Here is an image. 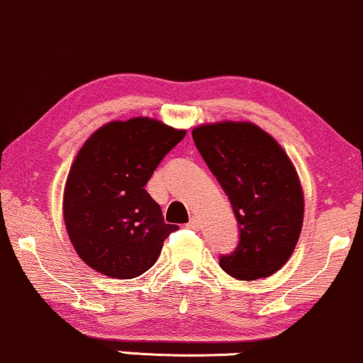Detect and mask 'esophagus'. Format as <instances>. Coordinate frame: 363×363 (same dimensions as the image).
Instances as JSON below:
<instances>
[{"label":"esophagus","instance_id":"1","mask_svg":"<svg viewBox=\"0 0 363 363\" xmlns=\"http://www.w3.org/2000/svg\"><path fill=\"white\" fill-rule=\"evenodd\" d=\"M186 228H190V230H195V231H197L199 228H201V223H199V219H197V218H192V219H190L189 223H186Z\"/></svg>","mask_w":363,"mask_h":363}]
</instances>
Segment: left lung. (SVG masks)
<instances>
[{
    "label": "left lung",
    "instance_id": "left-lung-1",
    "mask_svg": "<svg viewBox=\"0 0 363 363\" xmlns=\"http://www.w3.org/2000/svg\"><path fill=\"white\" fill-rule=\"evenodd\" d=\"M192 137L238 223V245L219 255V266L243 281L274 274L291 257L303 223V192L290 157L254 123L202 125Z\"/></svg>",
    "mask_w": 363,
    "mask_h": 363
}]
</instances>
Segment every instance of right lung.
Wrapping results in <instances>:
<instances>
[{
	"label": "right lung",
	"mask_w": 363,
	"mask_h": 363,
	"mask_svg": "<svg viewBox=\"0 0 363 363\" xmlns=\"http://www.w3.org/2000/svg\"><path fill=\"white\" fill-rule=\"evenodd\" d=\"M185 133L157 120L133 118L104 125L79 150L63 214L73 247L89 267L132 279L154 266L162 242L178 226L166 225L145 185Z\"/></svg>",
	"instance_id": "add662e5"
}]
</instances>
